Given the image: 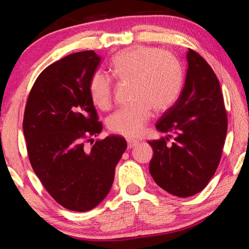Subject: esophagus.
<instances>
[{
    "label": "esophagus",
    "instance_id": "34e87169",
    "mask_svg": "<svg viewBox=\"0 0 249 249\" xmlns=\"http://www.w3.org/2000/svg\"><path fill=\"white\" fill-rule=\"evenodd\" d=\"M137 144H138V142L128 140V141H127V148H128V149H132V148H134V147H136Z\"/></svg>",
    "mask_w": 249,
    "mask_h": 249
}]
</instances>
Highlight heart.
Returning a JSON list of instances; mask_svg holds the SVG:
<instances>
[{"mask_svg":"<svg viewBox=\"0 0 249 249\" xmlns=\"http://www.w3.org/2000/svg\"><path fill=\"white\" fill-rule=\"evenodd\" d=\"M109 71L120 82L133 83L134 104L109 116L107 127L126 138L142 135L153 114L165 112L176 103L183 86V69L178 58L157 47L136 46L117 53ZM113 82L107 74L96 72L90 80L89 94L96 107L107 109L113 100Z\"/></svg>","mask_w":249,"mask_h":249,"instance_id":"heart-1","label":"heart"}]
</instances>
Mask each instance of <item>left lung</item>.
<instances>
[{"label": "left lung", "instance_id": "left-lung-1", "mask_svg": "<svg viewBox=\"0 0 249 249\" xmlns=\"http://www.w3.org/2000/svg\"><path fill=\"white\" fill-rule=\"evenodd\" d=\"M184 87L175 105L156 127L166 137L150 141L154 155L149 172L155 182L176 196L203 190L215 174L227 132V115L220 82L210 65L195 50L187 53ZM174 136L171 145L166 142Z\"/></svg>", "mask_w": 249, "mask_h": 249}]
</instances>
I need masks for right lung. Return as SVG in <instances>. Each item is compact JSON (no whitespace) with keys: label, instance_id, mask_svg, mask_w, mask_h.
Masks as SVG:
<instances>
[{"label":"right lung","instance_id":"1","mask_svg":"<svg viewBox=\"0 0 249 249\" xmlns=\"http://www.w3.org/2000/svg\"><path fill=\"white\" fill-rule=\"evenodd\" d=\"M100 62L99 54L87 50L48 66L34 83L24 113L34 171L54 201L75 212L92 210L104 200L127 147L123 137L111 135L84 149V142L102 130L89 94Z\"/></svg>","mask_w":249,"mask_h":249}]
</instances>
